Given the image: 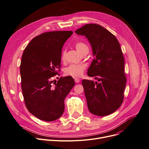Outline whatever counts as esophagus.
<instances>
[{"label":"esophagus","instance_id":"obj_1","mask_svg":"<svg viewBox=\"0 0 149 149\" xmlns=\"http://www.w3.org/2000/svg\"><path fill=\"white\" fill-rule=\"evenodd\" d=\"M74 81L76 83H79L80 82V79L78 78H74Z\"/></svg>","mask_w":149,"mask_h":149}]
</instances>
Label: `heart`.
Wrapping results in <instances>:
<instances>
[{
	"label": "heart",
	"instance_id": "heart-1",
	"mask_svg": "<svg viewBox=\"0 0 149 149\" xmlns=\"http://www.w3.org/2000/svg\"><path fill=\"white\" fill-rule=\"evenodd\" d=\"M74 47L76 50L81 55L88 52L89 51L88 46L83 42H76L74 45ZM65 56L66 51L65 49H63L61 52V59L63 61H65ZM85 68L86 67L84 64H70L65 68L64 72L65 74L68 76H72L73 77H80L83 74Z\"/></svg>",
	"mask_w": 149,
	"mask_h": 149
}]
</instances>
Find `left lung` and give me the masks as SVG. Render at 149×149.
<instances>
[{"instance_id":"left-lung-1","label":"left lung","mask_w":149,"mask_h":149,"mask_svg":"<svg viewBox=\"0 0 149 149\" xmlns=\"http://www.w3.org/2000/svg\"><path fill=\"white\" fill-rule=\"evenodd\" d=\"M89 41L95 58L87 74L98 82L84 79V86L89 111L104 116L115 111L122 104L127 82L124 58L119 41L101 26L86 24L75 31Z\"/></svg>"}]
</instances>
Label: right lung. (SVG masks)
I'll use <instances>...</instances> for the list:
<instances>
[{"label": "right lung", "instance_id": "obj_1", "mask_svg": "<svg viewBox=\"0 0 149 149\" xmlns=\"http://www.w3.org/2000/svg\"><path fill=\"white\" fill-rule=\"evenodd\" d=\"M72 31L43 33L34 38L22 53L20 74L21 89L26 106L37 118L47 122L60 118L64 100L75 82L73 77L52 79L59 75L61 50ZM60 71V70H58Z\"/></svg>", "mask_w": 149, "mask_h": 149}]
</instances>
